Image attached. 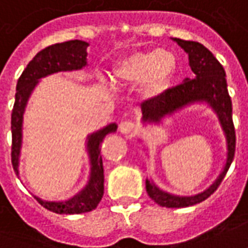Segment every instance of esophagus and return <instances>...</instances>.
<instances>
[{
	"mask_svg": "<svg viewBox=\"0 0 248 248\" xmlns=\"http://www.w3.org/2000/svg\"><path fill=\"white\" fill-rule=\"evenodd\" d=\"M136 129H137L136 124H134V122H131V121H129V119L122 121L121 124H119V131H121L122 134H130V133H133Z\"/></svg>",
	"mask_w": 248,
	"mask_h": 248,
	"instance_id": "34e87169",
	"label": "esophagus"
}]
</instances>
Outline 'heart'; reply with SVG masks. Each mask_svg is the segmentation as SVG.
<instances>
[{
    "label": "heart",
    "instance_id": "b5f03b06",
    "mask_svg": "<svg viewBox=\"0 0 248 248\" xmlns=\"http://www.w3.org/2000/svg\"><path fill=\"white\" fill-rule=\"evenodd\" d=\"M177 70L174 55L168 51L134 52L118 60L112 67V79L119 86H136L141 83L143 94L160 96L172 83ZM103 82H107L103 79Z\"/></svg>",
    "mask_w": 248,
    "mask_h": 248
}]
</instances>
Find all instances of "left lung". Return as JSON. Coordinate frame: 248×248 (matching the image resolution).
<instances>
[{"instance_id": "8db88e82", "label": "left lung", "mask_w": 248, "mask_h": 248, "mask_svg": "<svg viewBox=\"0 0 248 248\" xmlns=\"http://www.w3.org/2000/svg\"><path fill=\"white\" fill-rule=\"evenodd\" d=\"M173 40L188 53L189 67L195 76L193 79H185L184 83L166 90L160 96L145 100L141 105L143 124H160L165 115H170L183 107L195 102H207L216 112L227 140V160L224 169L214 184L202 193L195 196H174L161 190L152 181L146 180V192L154 202L166 208H184L204 202L217 189L233 160L236 138L232 122V102L227 90L226 72L223 65L217 62L212 52L200 43L181 39Z\"/></svg>"}]
</instances>
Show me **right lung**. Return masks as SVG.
<instances>
[{
	"instance_id": "right-lung-1",
	"label": "right lung",
	"mask_w": 248,
	"mask_h": 248,
	"mask_svg": "<svg viewBox=\"0 0 248 248\" xmlns=\"http://www.w3.org/2000/svg\"><path fill=\"white\" fill-rule=\"evenodd\" d=\"M88 43L82 40H71L44 48L34 56L27 68L22 71L16 87V100L12 110V165L18 174V160L22 141V118L28 99L39 80L44 76L56 74L60 71L82 70L87 64ZM117 130V124H110L96 133L87 137V150L91 164V173L88 184L67 202H44L39 197L36 200L55 214L74 215L90 212L98 207L103 197V162L100 155V146L105 137Z\"/></svg>"
}]
</instances>
